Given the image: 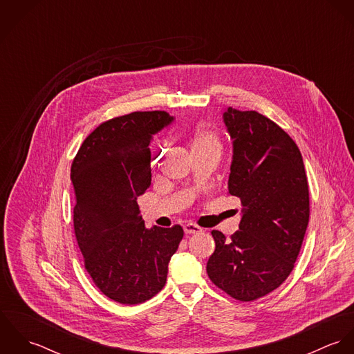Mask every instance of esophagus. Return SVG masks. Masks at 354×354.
Instances as JSON below:
<instances>
[{"label": "esophagus", "instance_id": "1", "mask_svg": "<svg viewBox=\"0 0 354 354\" xmlns=\"http://www.w3.org/2000/svg\"><path fill=\"white\" fill-rule=\"evenodd\" d=\"M184 232H185V234H198V233H202L203 229L195 223H187L184 226Z\"/></svg>", "mask_w": 354, "mask_h": 354}]
</instances>
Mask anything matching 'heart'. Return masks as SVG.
<instances>
[{
    "label": "heart",
    "mask_w": 354,
    "mask_h": 354,
    "mask_svg": "<svg viewBox=\"0 0 354 354\" xmlns=\"http://www.w3.org/2000/svg\"><path fill=\"white\" fill-rule=\"evenodd\" d=\"M194 156H216L221 158L223 151V143L219 133L209 127H198L189 133ZM166 149V143L159 140L152 147L151 160L158 165Z\"/></svg>",
    "instance_id": "1"
}]
</instances>
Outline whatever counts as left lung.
I'll list each match as a JSON object with an SVG mask.
<instances>
[{"instance_id":"left-lung-1","label":"left lung","mask_w":354,"mask_h":354,"mask_svg":"<svg viewBox=\"0 0 354 354\" xmlns=\"http://www.w3.org/2000/svg\"><path fill=\"white\" fill-rule=\"evenodd\" d=\"M223 121L233 139L229 194L243 216L230 240L212 230L215 251L207 261L212 283L240 301L257 300L290 275L309 221L303 156L274 121L227 107Z\"/></svg>"}]
</instances>
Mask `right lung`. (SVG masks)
<instances>
[{
	"mask_svg": "<svg viewBox=\"0 0 354 354\" xmlns=\"http://www.w3.org/2000/svg\"><path fill=\"white\" fill-rule=\"evenodd\" d=\"M171 121L160 110L107 120L86 138L72 162L73 227L84 267L117 303H145L159 293L184 237L180 225L147 229L138 204L151 184L152 135Z\"/></svg>",
	"mask_w": 354,
	"mask_h": 354,
	"instance_id": "right-lung-1",
	"label": "right lung"
}]
</instances>
